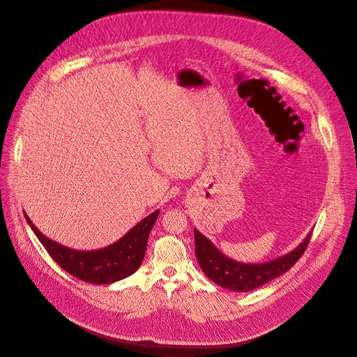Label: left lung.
Returning <instances> with one entry per match:
<instances>
[{"label":"left lung","instance_id":"obj_1","mask_svg":"<svg viewBox=\"0 0 357 357\" xmlns=\"http://www.w3.org/2000/svg\"><path fill=\"white\" fill-rule=\"evenodd\" d=\"M312 232L290 253L262 265H245L222 255L199 231L195 229V253L204 273L216 284L234 291H249L283 275L305 253Z\"/></svg>","mask_w":357,"mask_h":357}]
</instances>
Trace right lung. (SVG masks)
<instances>
[{
    "label": "right lung",
    "instance_id": "add662e5",
    "mask_svg": "<svg viewBox=\"0 0 357 357\" xmlns=\"http://www.w3.org/2000/svg\"><path fill=\"white\" fill-rule=\"evenodd\" d=\"M24 215L45 250L63 271L88 283L107 284L128 278L141 266L159 209L142 219L118 242L98 250H74L62 246L44 236L26 213Z\"/></svg>",
    "mask_w": 357,
    "mask_h": 357
}]
</instances>
